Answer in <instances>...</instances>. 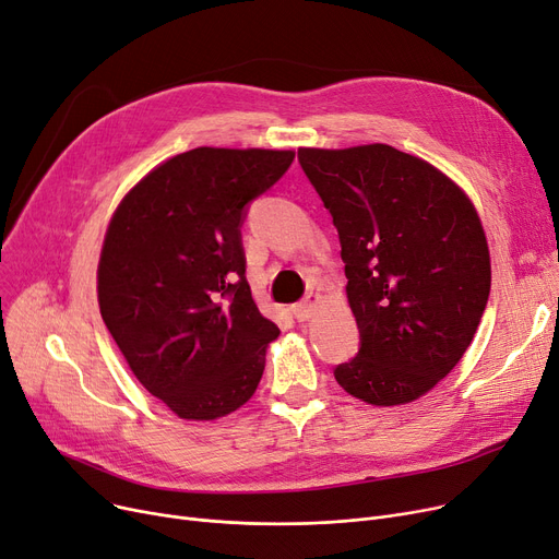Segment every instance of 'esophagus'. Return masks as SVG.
<instances>
[{"mask_svg":"<svg viewBox=\"0 0 559 559\" xmlns=\"http://www.w3.org/2000/svg\"><path fill=\"white\" fill-rule=\"evenodd\" d=\"M318 305H321V296H313V294H309L302 302H298L294 307V313H296L298 321H309V318L316 313Z\"/></svg>","mask_w":559,"mask_h":559,"instance_id":"1","label":"esophagus"}]
</instances>
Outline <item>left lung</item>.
Masks as SVG:
<instances>
[{
    "instance_id": "1",
    "label": "left lung",
    "mask_w": 559,
    "mask_h": 559,
    "mask_svg": "<svg viewBox=\"0 0 559 559\" xmlns=\"http://www.w3.org/2000/svg\"><path fill=\"white\" fill-rule=\"evenodd\" d=\"M298 158L338 231L361 334L334 378L368 405L414 403L457 366L489 300L475 204L425 158L384 143L300 147Z\"/></svg>"
}]
</instances>
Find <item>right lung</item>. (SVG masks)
Wrapping results in <instances>:
<instances>
[{
    "instance_id": "right-lung-1",
    "label": "right lung",
    "mask_w": 559,
    "mask_h": 559,
    "mask_svg": "<svg viewBox=\"0 0 559 559\" xmlns=\"http://www.w3.org/2000/svg\"><path fill=\"white\" fill-rule=\"evenodd\" d=\"M294 150L195 147L124 193L104 234L97 302L136 380L186 420H216L259 386L280 328L246 280L243 206Z\"/></svg>"
}]
</instances>
